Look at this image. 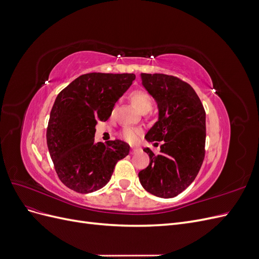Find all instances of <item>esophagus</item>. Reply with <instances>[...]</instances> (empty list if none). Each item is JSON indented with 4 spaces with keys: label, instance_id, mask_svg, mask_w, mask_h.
<instances>
[{
    "label": "esophagus",
    "instance_id": "obj_1",
    "mask_svg": "<svg viewBox=\"0 0 259 259\" xmlns=\"http://www.w3.org/2000/svg\"><path fill=\"white\" fill-rule=\"evenodd\" d=\"M140 150H142V149H140L139 147H133L131 153H132V154H136V153L140 152Z\"/></svg>",
    "mask_w": 259,
    "mask_h": 259
}]
</instances>
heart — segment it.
<instances>
[{"label": "heart", "instance_id": "b5f03b06", "mask_svg": "<svg viewBox=\"0 0 259 259\" xmlns=\"http://www.w3.org/2000/svg\"><path fill=\"white\" fill-rule=\"evenodd\" d=\"M131 100L132 104L140 113H147L151 110L153 100L152 97L149 95V94L145 91H135L131 94ZM140 131L139 128L135 127H124L121 132V137L130 144L136 143L139 136H140Z\"/></svg>", "mask_w": 259, "mask_h": 259}]
</instances>
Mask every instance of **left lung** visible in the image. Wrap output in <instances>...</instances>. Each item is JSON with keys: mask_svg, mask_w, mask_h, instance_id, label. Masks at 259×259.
I'll list each match as a JSON object with an SVG mask.
<instances>
[{"mask_svg": "<svg viewBox=\"0 0 259 259\" xmlns=\"http://www.w3.org/2000/svg\"><path fill=\"white\" fill-rule=\"evenodd\" d=\"M142 81L159 108V119L145 138L162 145L158 155L144 149L150 163L139 171V182L156 197L174 198L189 187L204 160L205 110L191 86L176 76L142 73Z\"/></svg>", "mask_w": 259, "mask_h": 259, "instance_id": "obj_1", "label": "left lung"}]
</instances>
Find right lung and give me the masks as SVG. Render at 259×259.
I'll list each match as a JSON object with an SVG mask.
<instances>
[{"label": "right lung", "mask_w": 259, "mask_h": 259, "mask_svg": "<svg viewBox=\"0 0 259 259\" xmlns=\"http://www.w3.org/2000/svg\"><path fill=\"white\" fill-rule=\"evenodd\" d=\"M134 73H88L62 90L52 108L46 140L61 183L79 193L108 184L116 162L130 145L115 139L95 143L96 124L107 121L113 107L135 80Z\"/></svg>", "instance_id": "add662e5"}]
</instances>
